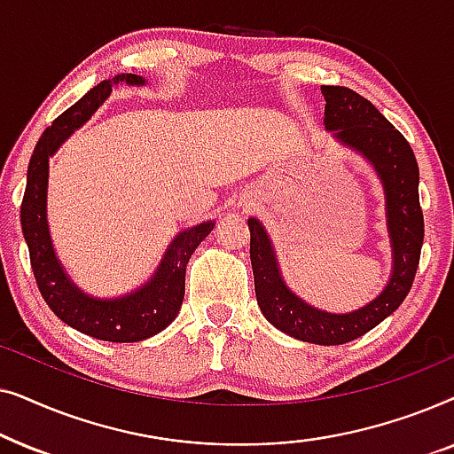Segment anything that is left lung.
Returning a JSON list of instances; mask_svg holds the SVG:
<instances>
[{
    "label": "left lung",
    "instance_id": "8db88e82",
    "mask_svg": "<svg viewBox=\"0 0 454 454\" xmlns=\"http://www.w3.org/2000/svg\"><path fill=\"white\" fill-rule=\"evenodd\" d=\"M325 128L333 138L372 165L384 190L393 270L380 294L347 314L309 306L285 283L275 247L258 219H247L256 300L264 318L289 337L314 345H343L388 318L411 289L424 244L419 167L409 142L387 117L351 89L322 86Z\"/></svg>",
    "mask_w": 454,
    "mask_h": 454
}]
</instances>
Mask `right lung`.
Listing matches in <instances>:
<instances>
[{"label": "right lung", "instance_id": "add662e5", "mask_svg": "<svg viewBox=\"0 0 454 454\" xmlns=\"http://www.w3.org/2000/svg\"><path fill=\"white\" fill-rule=\"evenodd\" d=\"M117 84L145 86L146 80L138 74H120L111 80H103L43 132L28 163L20 223L36 285L53 314L67 326L89 337L111 343H138L165 331L176 320L185 294V266L200 241L215 229V221H204L200 225L179 231L167 246L153 277L129 294L95 297L84 294L67 277L49 233V159L82 123L90 120V115L107 101L111 89Z\"/></svg>", "mask_w": 454, "mask_h": 454}]
</instances>
